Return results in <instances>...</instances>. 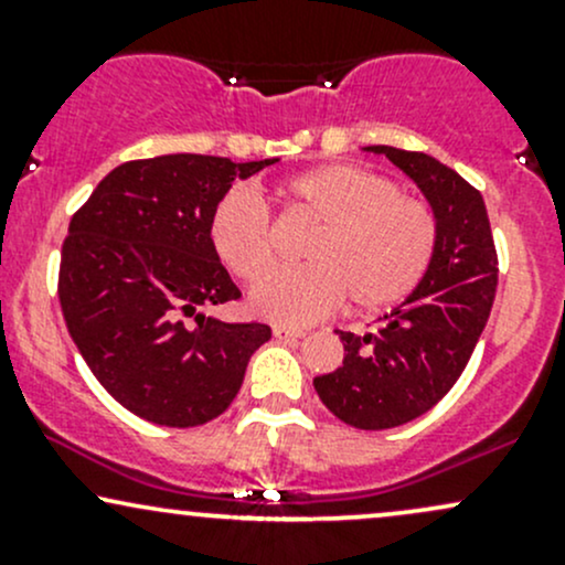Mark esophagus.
Here are the masks:
<instances>
[{
    "mask_svg": "<svg viewBox=\"0 0 565 565\" xmlns=\"http://www.w3.org/2000/svg\"><path fill=\"white\" fill-rule=\"evenodd\" d=\"M274 337L276 340H300L305 337L302 329H291V327H274Z\"/></svg>",
    "mask_w": 565,
    "mask_h": 565,
    "instance_id": "34e87169",
    "label": "esophagus"
}]
</instances>
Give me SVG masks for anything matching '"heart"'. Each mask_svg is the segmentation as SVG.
Wrapping results in <instances>:
<instances>
[{"label": "heart", "instance_id": "heart-1", "mask_svg": "<svg viewBox=\"0 0 565 565\" xmlns=\"http://www.w3.org/2000/svg\"><path fill=\"white\" fill-rule=\"evenodd\" d=\"M274 196L289 215L316 223L302 246V268L276 263L265 206L244 191L217 201L210 242L233 276L252 284V308L263 319L310 323L348 300L361 316L404 302L423 284L438 249V217L423 199L404 196L385 174L355 164H323L281 180Z\"/></svg>", "mask_w": 565, "mask_h": 565}]
</instances>
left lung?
I'll use <instances>...</instances> for the list:
<instances>
[{"label":"left lung","mask_w":565,"mask_h":565,"mask_svg":"<svg viewBox=\"0 0 565 565\" xmlns=\"http://www.w3.org/2000/svg\"><path fill=\"white\" fill-rule=\"evenodd\" d=\"M404 170L438 217L430 270L385 327L340 332L345 359L313 380L323 406L359 430H387L423 417L468 366L497 295V246L478 188L433 157L372 146Z\"/></svg>","instance_id":"left-lung-1"}]
</instances>
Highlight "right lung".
I'll return each instance as SVG.
<instances>
[{"label":"right lung","mask_w":565,"mask_h":565,"mask_svg":"<svg viewBox=\"0 0 565 565\" xmlns=\"http://www.w3.org/2000/svg\"><path fill=\"white\" fill-rule=\"evenodd\" d=\"M276 159L170 153L119 164L68 223L57 300L89 372L121 406L167 427H196L236 398L265 323L199 308L238 300L210 217L236 178Z\"/></svg>","instance_id":"right-lung-1"}]
</instances>
